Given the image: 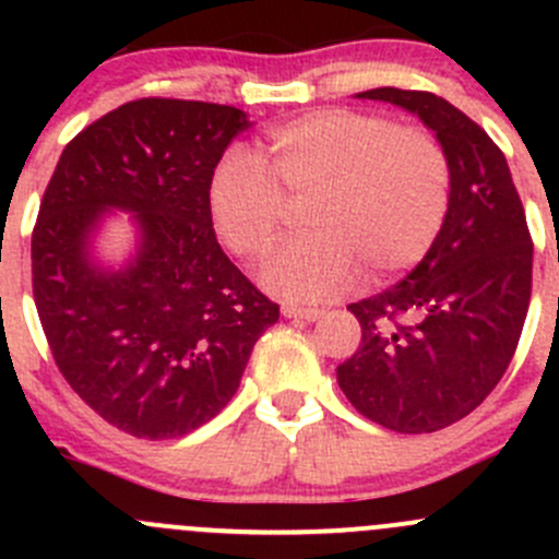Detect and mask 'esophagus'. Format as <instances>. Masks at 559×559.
Returning a JSON list of instances; mask_svg holds the SVG:
<instances>
[{
	"instance_id": "34e87169",
	"label": "esophagus",
	"mask_w": 559,
	"mask_h": 559,
	"mask_svg": "<svg viewBox=\"0 0 559 559\" xmlns=\"http://www.w3.org/2000/svg\"><path fill=\"white\" fill-rule=\"evenodd\" d=\"M281 313H284L286 319H297V321H316V319H321V311H319V308L284 306V308H281Z\"/></svg>"
}]
</instances>
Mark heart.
Listing matches in <instances>:
<instances>
[{
    "mask_svg": "<svg viewBox=\"0 0 559 559\" xmlns=\"http://www.w3.org/2000/svg\"><path fill=\"white\" fill-rule=\"evenodd\" d=\"M262 162L227 148L207 178V211L235 257L264 253L306 205V238L278 246L259 284L289 302H326L362 281H386L436 246L452 202V165L432 132L373 112L326 107L264 134Z\"/></svg>",
    "mask_w": 559,
    "mask_h": 559,
    "instance_id": "1",
    "label": "heart"
}]
</instances>
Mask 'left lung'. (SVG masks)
Returning a JSON list of instances; mask_svg holds the SVG:
<instances>
[{
	"instance_id": "1",
	"label": "left lung",
	"mask_w": 559,
	"mask_h": 559,
	"mask_svg": "<svg viewBox=\"0 0 559 559\" xmlns=\"http://www.w3.org/2000/svg\"><path fill=\"white\" fill-rule=\"evenodd\" d=\"M421 118L452 165V202L436 246L381 295L348 306L362 343L337 365L348 403L394 432L454 425L498 386L520 343L533 286V240L503 151L430 92L370 88Z\"/></svg>"
}]
</instances>
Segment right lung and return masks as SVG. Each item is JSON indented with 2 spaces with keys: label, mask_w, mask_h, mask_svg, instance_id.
Wrapping results in <instances>:
<instances>
[{
  "label": "right lung",
  "mask_w": 559,
  "mask_h": 559,
  "mask_svg": "<svg viewBox=\"0 0 559 559\" xmlns=\"http://www.w3.org/2000/svg\"><path fill=\"white\" fill-rule=\"evenodd\" d=\"M243 110L134 99L67 143L32 233V289L56 368L107 425L148 441L189 436L238 392L278 306L213 233L207 178ZM110 210L139 251L118 271L91 253Z\"/></svg>",
  "instance_id": "right-lung-1"
}]
</instances>
